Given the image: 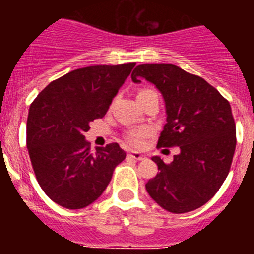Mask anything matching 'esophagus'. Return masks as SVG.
<instances>
[{
	"mask_svg": "<svg viewBox=\"0 0 254 254\" xmlns=\"http://www.w3.org/2000/svg\"><path fill=\"white\" fill-rule=\"evenodd\" d=\"M128 156L129 158L134 159V160H143V159H145V156H143V155H141L140 152H129Z\"/></svg>",
	"mask_w": 254,
	"mask_h": 254,
	"instance_id": "esophagus-1",
	"label": "esophagus"
}]
</instances>
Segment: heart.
<instances>
[{"mask_svg": "<svg viewBox=\"0 0 254 254\" xmlns=\"http://www.w3.org/2000/svg\"><path fill=\"white\" fill-rule=\"evenodd\" d=\"M147 89H143L138 93V95L147 93ZM137 95V96H138ZM152 129L150 127H138V128H133L126 133V141L133 147H142L146 143L147 138L151 137Z\"/></svg>", "mask_w": 254, "mask_h": 254, "instance_id": "1", "label": "heart"}]
</instances>
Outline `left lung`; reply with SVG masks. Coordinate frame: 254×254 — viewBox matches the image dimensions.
<instances>
[{
	"mask_svg": "<svg viewBox=\"0 0 254 254\" xmlns=\"http://www.w3.org/2000/svg\"><path fill=\"white\" fill-rule=\"evenodd\" d=\"M131 77L133 82L146 78L164 96L167 123L158 149H181L170 164L151 158L159 172L146 183L147 193L173 214L201 207L215 196L232 167L237 131L230 104L202 77L174 64H140Z\"/></svg>",
	"mask_w": 254,
	"mask_h": 254,
	"instance_id": "8db88e82",
	"label": "left lung"
}]
</instances>
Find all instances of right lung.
Masks as SVG:
<instances>
[{"label":"right lung","mask_w":254,"mask_h":254,"mask_svg":"<svg viewBox=\"0 0 254 254\" xmlns=\"http://www.w3.org/2000/svg\"><path fill=\"white\" fill-rule=\"evenodd\" d=\"M134 62L73 69L52 81L31 103L26 146L37 181L47 196L69 210L100 197L126 158L116 142L90 149L84 133L103 118Z\"/></svg>","instance_id":"right-lung-1"}]
</instances>
